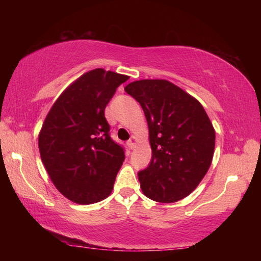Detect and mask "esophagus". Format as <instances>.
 Here are the masks:
<instances>
[{"label": "esophagus", "mask_w": 261, "mask_h": 261, "mask_svg": "<svg viewBox=\"0 0 261 261\" xmlns=\"http://www.w3.org/2000/svg\"><path fill=\"white\" fill-rule=\"evenodd\" d=\"M126 144H127V146H129L130 149H134L136 147V144H137V138H136L135 136H132L131 138L127 140Z\"/></svg>", "instance_id": "esophagus-1"}]
</instances>
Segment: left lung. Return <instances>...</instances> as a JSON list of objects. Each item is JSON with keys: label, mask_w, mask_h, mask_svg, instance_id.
<instances>
[{"label": "left lung", "mask_w": 261, "mask_h": 261, "mask_svg": "<svg viewBox=\"0 0 261 261\" xmlns=\"http://www.w3.org/2000/svg\"><path fill=\"white\" fill-rule=\"evenodd\" d=\"M124 90L140 103L148 124L152 159L138 173L141 191L159 202L188 197L214 154L215 130L204 107L166 79H141Z\"/></svg>", "instance_id": "1"}]
</instances>
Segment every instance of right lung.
Instances as JSON below:
<instances>
[{"label":"right lung","instance_id":"add662e5","mask_svg":"<svg viewBox=\"0 0 261 261\" xmlns=\"http://www.w3.org/2000/svg\"><path fill=\"white\" fill-rule=\"evenodd\" d=\"M129 76L98 68L62 92L47 114L39 151L53 184L76 204L107 198L124 161V149L109 136L105 108Z\"/></svg>","mask_w":261,"mask_h":261}]
</instances>
